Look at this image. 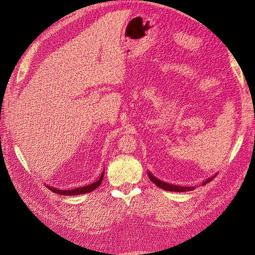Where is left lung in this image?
<instances>
[{"label": "left lung", "instance_id": "1", "mask_svg": "<svg viewBox=\"0 0 255 255\" xmlns=\"http://www.w3.org/2000/svg\"><path fill=\"white\" fill-rule=\"evenodd\" d=\"M148 175L150 177V180L152 181L156 186L161 187L162 189H164V191H170V192H188V191H193L194 187L192 186H177V185H173V184H169V183H165V182H162L160 180H158L155 176H153L151 173L148 172ZM211 180H213V177H209L208 180H206L203 185H205V184H207L208 182H210Z\"/></svg>", "mask_w": 255, "mask_h": 255}]
</instances>
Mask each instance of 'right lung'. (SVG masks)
Segmentation results:
<instances>
[{"label": "right lung", "instance_id": "right-lung-1", "mask_svg": "<svg viewBox=\"0 0 255 255\" xmlns=\"http://www.w3.org/2000/svg\"><path fill=\"white\" fill-rule=\"evenodd\" d=\"M103 177H104V172H102L101 174V177L99 178V181H96L95 183H92L91 185H88V186H83V187H78V188H74V189H69V191H66V189H63V191H61V189H58V188H55L52 186H48V188L50 189L51 192L56 193V194H60V195H69V196H72V195H80V194H86V193H90L92 191H94L95 188L99 187L101 185V183L103 181Z\"/></svg>", "mask_w": 255, "mask_h": 255}]
</instances>
